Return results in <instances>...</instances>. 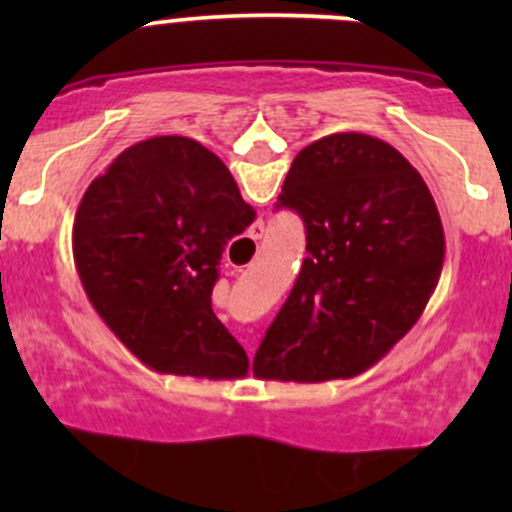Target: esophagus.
<instances>
[{
  "instance_id": "esophagus-1",
  "label": "esophagus",
  "mask_w": 512,
  "mask_h": 512,
  "mask_svg": "<svg viewBox=\"0 0 512 512\" xmlns=\"http://www.w3.org/2000/svg\"><path fill=\"white\" fill-rule=\"evenodd\" d=\"M262 237V225H252L250 227V240H260Z\"/></svg>"
}]
</instances>
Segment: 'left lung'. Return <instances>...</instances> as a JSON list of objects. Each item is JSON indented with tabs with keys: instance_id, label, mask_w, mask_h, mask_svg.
<instances>
[{
	"instance_id": "1",
	"label": "left lung",
	"mask_w": 512,
	"mask_h": 512,
	"mask_svg": "<svg viewBox=\"0 0 512 512\" xmlns=\"http://www.w3.org/2000/svg\"><path fill=\"white\" fill-rule=\"evenodd\" d=\"M307 227V260L252 374L319 384L374 366L426 309L446 257L421 173L366 133H332L292 160L280 195Z\"/></svg>"
}]
</instances>
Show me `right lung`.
<instances>
[{
	"label": "right lung",
	"instance_id": "obj_1",
	"mask_svg": "<svg viewBox=\"0 0 512 512\" xmlns=\"http://www.w3.org/2000/svg\"><path fill=\"white\" fill-rule=\"evenodd\" d=\"M250 218L227 165L198 141L133 143L76 210L71 247L86 297L153 371L242 379L250 359L210 297L227 240Z\"/></svg>",
	"mask_w": 512,
	"mask_h": 512
}]
</instances>
